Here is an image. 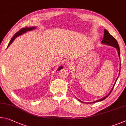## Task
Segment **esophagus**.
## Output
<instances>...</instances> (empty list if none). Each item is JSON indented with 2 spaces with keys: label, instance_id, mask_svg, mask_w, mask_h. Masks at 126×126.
Here are the masks:
<instances>
[{
  "label": "esophagus",
  "instance_id": "obj_1",
  "mask_svg": "<svg viewBox=\"0 0 126 126\" xmlns=\"http://www.w3.org/2000/svg\"><path fill=\"white\" fill-rule=\"evenodd\" d=\"M68 66H69V67H71L72 66V64L71 63H68Z\"/></svg>",
  "mask_w": 126,
  "mask_h": 126
}]
</instances>
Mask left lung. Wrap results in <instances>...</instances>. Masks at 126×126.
<instances>
[{"instance_id": "obj_1", "label": "left lung", "mask_w": 126, "mask_h": 126, "mask_svg": "<svg viewBox=\"0 0 126 126\" xmlns=\"http://www.w3.org/2000/svg\"><path fill=\"white\" fill-rule=\"evenodd\" d=\"M102 43L107 44V45H111V46H113V47H116L117 48V51H118V54L119 57L120 58V47H119V45H118V44L117 43V41L116 39L114 38L113 36H112V35L109 32H108V31L107 30H106V29L104 30V36H103V38L102 40ZM119 75H120V74H119ZM117 79H118V78L117 79L116 82H115V83H114L113 86V87H112L111 91H110L109 94L106 97H103L102 98H101V99H100V100H99L98 101H96L94 102H98V101H103V100H104L112 92V90H113V88H114V85H115V84H116V81H117ZM79 101H80V102H82V101H80V100H79Z\"/></svg>"}]
</instances>
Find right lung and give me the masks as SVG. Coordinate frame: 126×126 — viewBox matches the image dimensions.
Here are the masks:
<instances>
[{
    "mask_svg": "<svg viewBox=\"0 0 126 126\" xmlns=\"http://www.w3.org/2000/svg\"><path fill=\"white\" fill-rule=\"evenodd\" d=\"M35 29V27H32V28H22L21 29H20V30L19 31V32H17L16 33H15V34L14 35V36H13L12 39L10 40L9 43V44H8L7 47H8L9 46V45H10L12 43V42H13V41H14V40L15 38H16V37L19 36V35H21V34H24V33L26 32H27V31H31V30H33V29ZM63 69V67L61 66V67H60V68H59L58 70H61V69Z\"/></svg>",
    "mask_w": 126,
    "mask_h": 126,
    "instance_id": "obj_1",
    "label": "right lung"
}]
</instances>
